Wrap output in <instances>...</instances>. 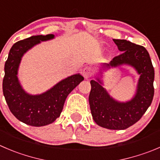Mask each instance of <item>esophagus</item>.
Wrapping results in <instances>:
<instances>
[{"label": "esophagus", "mask_w": 160, "mask_h": 160, "mask_svg": "<svg viewBox=\"0 0 160 160\" xmlns=\"http://www.w3.org/2000/svg\"><path fill=\"white\" fill-rule=\"evenodd\" d=\"M83 76L85 79H88L91 77L93 74V69L90 66H87L83 69Z\"/></svg>", "instance_id": "esophagus-1"}]
</instances>
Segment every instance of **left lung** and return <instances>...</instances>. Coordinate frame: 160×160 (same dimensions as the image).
Listing matches in <instances>:
<instances>
[{
  "instance_id": "8db88e82",
  "label": "left lung",
  "mask_w": 160,
  "mask_h": 160,
  "mask_svg": "<svg viewBox=\"0 0 160 160\" xmlns=\"http://www.w3.org/2000/svg\"><path fill=\"white\" fill-rule=\"evenodd\" d=\"M122 53L114 57L104 67H116L121 65L132 66L140 74L134 97L127 102L113 99L102 86L100 79L91 80L89 104L94 122L104 128L124 130L137 123L146 112L154 96L155 72L148 51L127 40L113 39Z\"/></svg>"
}]
</instances>
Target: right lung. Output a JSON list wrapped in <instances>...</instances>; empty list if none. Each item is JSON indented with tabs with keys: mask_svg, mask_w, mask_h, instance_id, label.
<instances>
[{
	"mask_svg": "<svg viewBox=\"0 0 160 160\" xmlns=\"http://www.w3.org/2000/svg\"><path fill=\"white\" fill-rule=\"evenodd\" d=\"M55 35H38L14 44L4 65L3 93L12 114L22 123L33 127H42L53 123L59 117L66 98L83 80L80 74L70 76L58 82L41 94L31 95L22 89L18 80V69L22 57L41 41L53 39Z\"/></svg>",
	"mask_w": 160,
	"mask_h": 160,
	"instance_id": "add662e5",
	"label": "right lung"
}]
</instances>
